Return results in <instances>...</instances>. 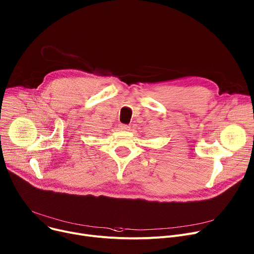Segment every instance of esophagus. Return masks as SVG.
I'll return each instance as SVG.
<instances>
[{
  "label": "esophagus",
  "instance_id": "esophagus-1",
  "mask_svg": "<svg viewBox=\"0 0 254 254\" xmlns=\"http://www.w3.org/2000/svg\"><path fill=\"white\" fill-rule=\"evenodd\" d=\"M129 126H127V125H120V126H118V128H120V129H129Z\"/></svg>",
  "mask_w": 254,
  "mask_h": 254
}]
</instances>
